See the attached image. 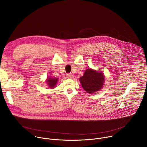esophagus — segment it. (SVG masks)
<instances>
[{
    "mask_svg": "<svg viewBox=\"0 0 147 147\" xmlns=\"http://www.w3.org/2000/svg\"><path fill=\"white\" fill-rule=\"evenodd\" d=\"M67 78H73V77H74V76H73V75L72 74H71V73H69V74H67Z\"/></svg>",
    "mask_w": 147,
    "mask_h": 147,
    "instance_id": "34e87169",
    "label": "esophagus"
}]
</instances>
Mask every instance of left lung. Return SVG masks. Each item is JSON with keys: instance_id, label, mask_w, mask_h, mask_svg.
Masks as SVG:
<instances>
[{"instance_id": "left-lung-1", "label": "left lung", "mask_w": 147, "mask_h": 147, "mask_svg": "<svg viewBox=\"0 0 147 147\" xmlns=\"http://www.w3.org/2000/svg\"><path fill=\"white\" fill-rule=\"evenodd\" d=\"M105 78L102 71L87 69L79 79L82 87L88 94H91L100 90L104 85Z\"/></svg>"}]
</instances>
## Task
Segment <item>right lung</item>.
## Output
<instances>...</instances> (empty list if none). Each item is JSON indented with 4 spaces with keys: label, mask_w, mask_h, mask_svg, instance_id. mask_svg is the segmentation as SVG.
Here are the masks:
<instances>
[{
    "label": "right lung",
    "mask_w": 147,
    "mask_h": 147,
    "mask_svg": "<svg viewBox=\"0 0 147 147\" xmlns=\"http://www.w3.org/2000/svg\"><path fill=\"white\" fill-rule=\"evenodd\" d=\"M58 80H59L58 78H53V77H48V78L45 80V82L47 84V85L49 87V88H50L51 89H53L55 88Z\"/></svg>",
    "instance_id": "right-lung-1"
}]
</instances>
